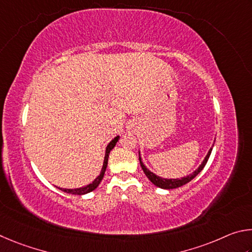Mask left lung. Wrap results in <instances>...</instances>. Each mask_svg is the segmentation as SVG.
<instances>
[{
	"mask_svg": "<svg viewBox=\"0 0 252 252\" xmlns=\"http://www.w3.org/2000/svg\"><path fill=\"white\" fill-rule=\"evenodd\" d=\"M215 142H216V138L214 140V144H215ZM214 144H213V146H211V148L208 151V153H207L205 159L202 160L200 166L198 167V168L195 171H192L191 174H189L188 176H186V177H182V178H162V177H159V176L154 174L153 171L149 170L147 167L144 165V162L142 160V157H140V152H138L139 153V162H140V166H142L145 175L147 176V178L151 180V182L154 185H155V186H157L158 188H161V189H175V188L184 186V185L188 184L189 182H191V180L195 178L196 176L199 174L202 169H204V167L206 166L207 161H208V159H209L211 151H213Z\"/></svg>",
	"mask_w": 252,
	"mask_h": 252,
	"instance_id": "8db88e82",
	"label": "left lung"
}]
</instances>
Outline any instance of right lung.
I'll return each mask as SVG.
<instances>
[{
    "label": "right lung",
    "mask_w": 252,
    "mask_h": 252,
    "mask_svg": "<svg viewBox=\"0 0 252 252\" xmlns=\"http://www.w3.org/2000/svg\"><path fill=\"white\" fill-rule=\"evenodd\" d=\"M118 140H119V136H116V137H115L112 140V142H109V144L107 145V147H106L103 167H101L100 174L94 179V182L86 185V186H84V187L74 188V189H67V188H61V187H59L60 190L64 191V192H67V193H72V195H85V193H88V192H91L93 190H95V189L98 187V185L100 184L101 179H103V177H104V174H105V171H106V167H107V164H108L109 153H110V151H112V149L115 146H116V144H117Z\"/></svg>",
    "instance_id": "obj_1"
}]
</instances>
